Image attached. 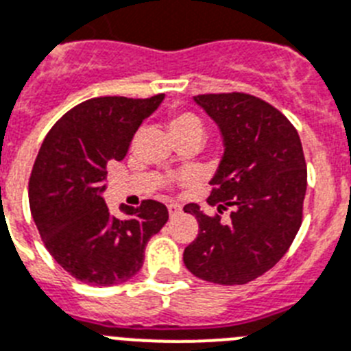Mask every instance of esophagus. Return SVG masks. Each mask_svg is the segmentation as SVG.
Listing matches in <instances>:
<instances>
[{
  "instance_id": "esophagus-1",
  "label": "esophagus",
  "mask_w": 351,
  "mask_h": 351,
  "mask_svg": "<svg viewBox=\"0 0 351 351\" xmlns=\"http://www.w3.org/2000/svg\"><path fill=\"white\" fill-rule=\"evenodd\" d=\"M169 215L170 217H178V215H181V206L179 204H169Z\"/></svg>"
}]
</instances>
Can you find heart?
I'll list each match as a JSON object with an SVG mask.
<instances>
[{"instance_id":"obj_1","label":"heart","mask_w":351,"mask_h":351,"mask_svg":"<svg viewBox=\"0 0 351 351\" xmlns=\"http://www.w3.org/2000/svg\"><path fill=\"white\" fill-rule=\"evenodd\" d=\"M169 131L170 136H181V134L188 133H204V125L200 122V119L193 113H178V115H172L169 121Z\"/></svg>"}]
</instances>
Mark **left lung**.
Masks as SVG:
<instances>
[{"mask_svg": "<svg viewBox=\"0 0 351 351\" xmlns=\"http://www.w3.org/2000/svg\"><path fill=\"white\" fill-rule=\"evenodd\" d=\"M193 101L223 140L208 202L218 213L230 209V218L223 223L197 204L184 206L199 234L182 261L208 282L247 284L280 261L302 226L307 169L300 136L277 108L254 95L204 94Z\"/></svg>", "mask_w": 351, "mask_h": 351, "instance_id": "left-lung-1", "label": "left lung"}]
</instances>
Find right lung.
I'll list each match as a JSON object with an SVG mask.
<instances>
[{
	"instance_id": "1",
	"label": "right lung",
	"mask_w": 351,
	"mask_h": 351,
	"mask_svg": "<svg viewBox=\"0 0 351 351\" xmlns=\"http://www.w3.org/2000/svg\"><path fill=\"white\" fill-rule=\"evenodd\" d=\"M94 97L74 106L44 138L29 178V209L42 241L65 271L88 286H115L136 275L149 239L169 220L156 200L121 206L103 199L108 161L124 160L134 133L163 103Z\"/></svg>"
}]
</instances>
